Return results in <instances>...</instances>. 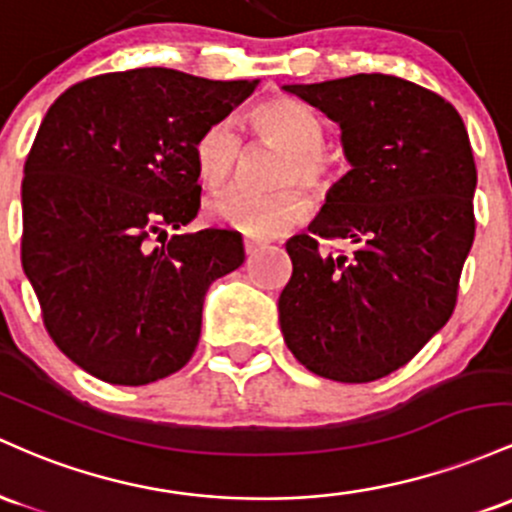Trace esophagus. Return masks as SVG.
<instances>
[{
    "mask_svg": "<svg viewBox=\"0 0 512 512\" xmlns=\"http://www.w3.org/2000/svg\"><path fill=\"white\" fill-rule=\"evenodd\" d=\"M261 249H263L261 241H256V239H244V251H246V256H254L256 251H261Z\"/></svg>",
    "mask_w": 512,
    "mask_h": 512,
    "instance_id": "esophagus-1",
    "label": "esophagus"
}]
</instances>
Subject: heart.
<instances>
[{"label": "heart", "instance_id": "obj_1", "mask_svg": "<svg viewBox=\"0 0 512 512\" xmlns=\"http://www.w3.org/2000/svg\"><path fill=\"white\" fill-rule=\"evenodd\" d=\"M246 128L256 140L283 149L273 183L280 191L258 195L229 191L208 203L210 220L239 229L258 239L283 237L302 225L309 203L295 183L314 193L329 191L338 174V162L324 149V123L317 113L292 96H273L246 113ZM241 157V140L225 120L212 123L195 137L193 166L208 188H222L232 181Z\"/></svg>", "mask_w": 512, "mask_h": 512}]
</instances>
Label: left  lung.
I'll return each instance as SVG.
<instances>
[{
    "mask_svg": "<svg viewBox=\"0 0 512 512\" xmlns=\"http://www.w3.org/2000/svg\"><path fill=\"white\" fill-rule=\"evenodd\" d=\"M341 128L350 171L285 244L287 348L314 375L372 382L404 367L452 317L474 241L476 164L452 103L392 74L287 84ZM350 238V257L318 237Z\"/></svg>",
    "mask_w": 512,
    "mask_h": 512,
    "instance_id": "1",
    "label": "left lung"
}]
</instances>
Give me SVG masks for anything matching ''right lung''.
<instances>
[{
  "mask_svg": "<svg viewBox=\"0 0 512 512\" xmlns=\"http://www.w3.org/2000/svg\"><path fill=\"white\" fill-rule=\"evenodd\" d=\"M256 86L140 67L84 79L45 113L21 183V263L50 338L89 375L140 387L191 360L208 287L244 244L169 229L200 210L195 137Z\"/></svg>",
  "mask_w": 512,
  "mask_h": 512,
  "instance_id": "1",
  "label": "right lung"
}]
</instances>
